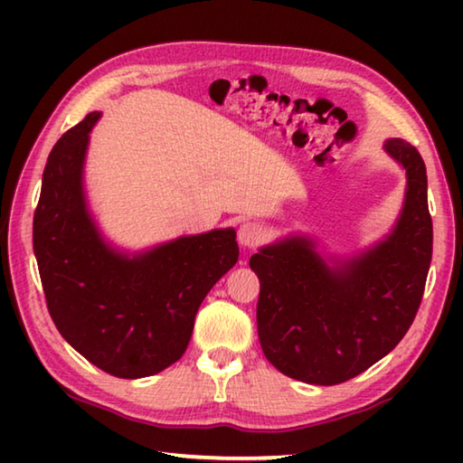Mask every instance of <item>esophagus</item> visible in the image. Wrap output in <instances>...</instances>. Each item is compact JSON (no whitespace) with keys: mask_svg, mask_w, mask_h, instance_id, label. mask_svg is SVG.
Wrapping results in <instances>:
<instances>
[{"mask_svg":"<svg viewBox=\"0 0 463 463\" xmlns=\"http://www.w3.org/2000/svg\"><path fill=\"white\" fill-rule=\"evenodd\" d=\"M263 237H265V231L261 229V224H257V222H245L239 229L241 245L247 247V249H253V247L260 245Z\"/></svg>","mask_w":463,"mask_h":463,"instance_id":"1","label":"esophagus"}]
</instances>
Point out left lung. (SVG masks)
I'll return each mask as SVG.
<instances>
[{
	"label": "left lung",
	"mask_w": 463,
	"mask_h": 463,
	"mask_svg": "<svg viewBox=\"0 0 463 463\" xmlns=\"http://www.w3.org/2000/svg\"><path fill=\"white\" fill-rule=\"evenodd\" d=\"M409 190L388 241L331 271L312 242L289 239L250 257L260 278L257 331L265 357L289 378L335 386L390 354L417 317L433 255L427 167L411 143L392 138Z\"/></svg>",
	"instance_id": "8db88e82"
}]
</instances>
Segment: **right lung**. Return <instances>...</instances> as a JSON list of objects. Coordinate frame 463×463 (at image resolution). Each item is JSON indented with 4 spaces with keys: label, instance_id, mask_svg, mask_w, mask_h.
I'll return each mask as SVG.
<instances>
[{
    "label": "right lung",
    "instance_id": "obj_1",
    "mask_svg": "<svg viewBox=\"0 0 463 463\" xmlns=\"http://www.w3.org/2000/svg\"><path fill=\"white\" fill-rule=\"evenodd\" d=\"M91 112L52 146L34 210L33 245L46 308L80 354L116 378L159 373L185 354L200 304L239 260L232 229L182 237L122 257L85 210L81 169Z\"/></svg>",
    "mask_w": 463,
    "mask_h": 463
}]
</instances>
